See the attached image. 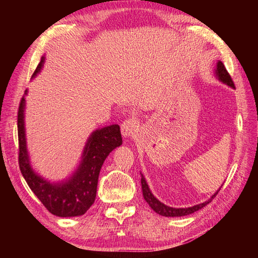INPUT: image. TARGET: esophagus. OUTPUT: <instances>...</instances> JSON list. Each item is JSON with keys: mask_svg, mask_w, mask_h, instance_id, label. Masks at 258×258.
Listing matches in <instances>:
<instances>
[{"mask_svg": "<svg viewBox=\"0 0 258 258\" xmlns=\"http://www.w3.org/2000/svg\"><path fill=\"white\" fill-rule=\"evenodd\" d=\"M136 130H138V120L135 118H127L125 119L122 126H120V132L124 138H128V136L133 135Z\"/></svg>", "mask_w": 258, "mask_h": 258, "instance_id": "34e87169", "label": "esophagus"}]
</instances>
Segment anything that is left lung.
Masks as SVG:
<instances>
[{
  "label": "left lung",
  "instance_id": "left-lung-1",
  "mask_svg": "<svg viewBox=\"0 0 258 258\" xmlns=\"http://www.w3.org/2000/svg\"><path fill=\"white\" fill-rule=\"evenodd\" d=\"M214 74H215V78L222 82L223 84H226L227 86L232 87V89H235L233 81L231 79V76H229L228 72L226 71L225 67H224V64L218 61L216 64V69L214 71ZM141 184H142V190H143V196H144V200L147 202V204L151 206V208L155 213H157L158 215H162V216H165V217H180V216H186V215H189V214H193L197 211L202 210L203 207H205L208 203H211L212 200L214 199L217 195L218 191H220L221 187L218 188L215 193H214L211 199H208L207 201H205L204 203H201V204H197L194 206H190V207H182V208H176V207H171V206H167L162 203L161 201H158L156 197L153 195V193L151 191L150 187H149V184H147L146 179L144 177V175L141 173Z\"/></svg>",
  "mask_w": 258,
  "mask_h": 258
}]
</instances>
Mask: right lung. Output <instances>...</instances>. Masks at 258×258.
<instances>
[{
    "label": "right lung",
    "instance_id": "obj_1",
    "mask_svg": "<svg viewBox=\"0 0 258 258\" xmlns=\"http://www.w3.org/2000/svg\"><path fill=\"white\" fill-rule=\"evenodd\" d=\"M44 63L45 55L42 56L32 79L41 73ZM25 95L22 97L18 114L21 173L33 193L53 215L58 217L83 215L95 201L98 175L104 161L109 153L123 143L119 126L112 124L93 131L86 141L78 168L71 176L52 182L36 173L31 165L25 134Z\"/></svg>",
    "mask_w": 258,
    "mask_h": 258
}]
</instances>
